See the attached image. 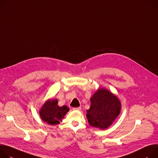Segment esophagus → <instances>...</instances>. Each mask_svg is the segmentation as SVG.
Listing matches in <instances>:
<instances>
[{
  "label": "esophagus",
  "mask_w": 158,
  "mask_h": 158,
  "mask_svg": "<svg viewBox=\"0 0 158 158\" xmlns=\"http://www.w3.org/2000/svg\"><path fill=\"white\" fill-rule=\"evenodd\" d=\"M81 109V108L80 107H75V108L73 109V110H80Z\"/></svg>",
  "instance_id": "34e87169"
}]
</instances>
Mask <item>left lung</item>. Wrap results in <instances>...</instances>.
I'll use <instances>...</instances> for the list:
<instances>
[{"label": "left lung", "mask_w": 158, "mask_h": 158, "mask_svg": "<svg viewBox=\"0 0 158 158\" xmlns=\"http://www.w3.org/2000/svg\"><path fill=\"white\" fill-rule=\"evenodd\" d=\"M91 106L86 110L89 124L100 129L111 126L121 110L119 98L105 88L98 89L90 98Z\"/></svg>", "instance_id": "1"}]
</instances>
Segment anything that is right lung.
Returning a JSON list of instances; mask_svg holds the SVG:
<instances>
[{
	"label": "right lung",
	"instance_id": "obj_1",
	"mask_svg": "<svg viewBox=\"0 0 158 158\" xmlns=\"http://www.w3.org/2000/svg\"><path fill=\"white\" fill-rule=\"evenodd\" d=\"M57 99H48L40 109L41 118L49 125H58L69 110L66 106L60 107Z\"/></svg>",
	"mask_w": 158,
	"mask_h": 158
}]
</instances>
